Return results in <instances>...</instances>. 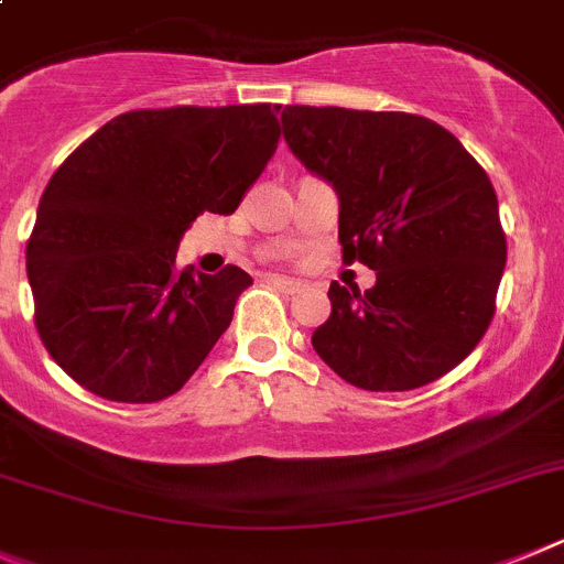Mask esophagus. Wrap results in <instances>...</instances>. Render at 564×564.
<instances>
[{
	"label": "esophagus",
	"mask_w": 564,
	"mask_h": 564,
	"mask_svg": "<svg viewBox=\"0 0 564 564\" xmlns=\"http://www.w3.org/2000/svg\"><path fill=\"white\" fill-rule=\"evenodd\" d=\"M267 283L269 286L281 289V292H286V295H292V292H301L303 289L301 281H292V278H283V275H267Z\"/></svg>",
	"instance_id": "34e87169"
}]
</instances>
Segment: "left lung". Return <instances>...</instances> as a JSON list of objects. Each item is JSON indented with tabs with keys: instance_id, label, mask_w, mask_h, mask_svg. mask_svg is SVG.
<instances>
[{
	"instance_id": "left-lung-1",
	"label": "left lung",
	"mask_w": 564,
	"mask_h": 564,
	"mask_svg": "<svg viewBox=\"0 0 564 564\" xmlns=\"http://www.w3.org/2000/svg\"><path fill=\"white\" fill-rule=\"evenodd\" d=\"M283 139L340 200L343 261L375 286L332 283L312 346L366 391H411L463 364L494 317L506 232L486 170L411 112L283 107Z\"/></svg>"
}]
</instances>
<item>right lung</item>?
Listing matches in <instances>:
<instances>
[{
	"mask_svg": "<svg viewBox=\"0 0 564 564\" xmlns=\"http://www.w3.org/2000/svg\"><path fill=\"white\" fill-rule=\"evenodd\" d=\"M278 105L116 116L58 166L28 241L45 349L78 386L155 403L187 383L252 278L175 269L200 213L229 215L278 150Z\"/></svg>",
	"mask_w": 564,
	"mask_h": 564,
	"instance_id": "obj_1",
	"label": "right lung"
}]
</instances>
